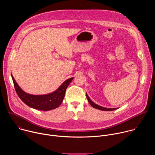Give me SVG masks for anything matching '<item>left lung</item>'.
I'll return each instance as SVG.
<instances>
[{
  "label": "left lung",
  "instance_id": "obj_1",
  "mask_svg": "<svg viewBox=\"0 0 155 155\" xmlns=\"http://www.w3.org/2000/svg\"><path fill=\"white\" fill-rule=\"evenodd\" d=\"M86 97L87 99V101L88 102H89V103L90 104V105L95 108H97V109H99V110H103V111H112V110H116L117 108H105V107H101L99 105H97L96 104L94 103L91 99L89 97V96H87V94L86 93Z\"/></svg>",
  "mask_w": 155,
  "mask_h": 155
}]
</instances>
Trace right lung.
Segmentation results:
<instances>
[{
  "mask_svg": "<svg viewBox=\"0 0 155 155\" xmlns=\"http://www.w3.org/2000/svg\"><path fill=\"white\" fill-rule=\"evenodd\" d=\"M12 77L16 92L21 100L29 107L43 111L56 108L61 104L65 90L74 78L72 77L65 80L57 90L51 93L44 95H33L25 92L17 84L12 75Z\"/></svg>",
  "mask_w": 155,
  "mask_h": 155,
  "instance_id": "right-lung-1",
  "label": "right lung"
}]
</instances>
